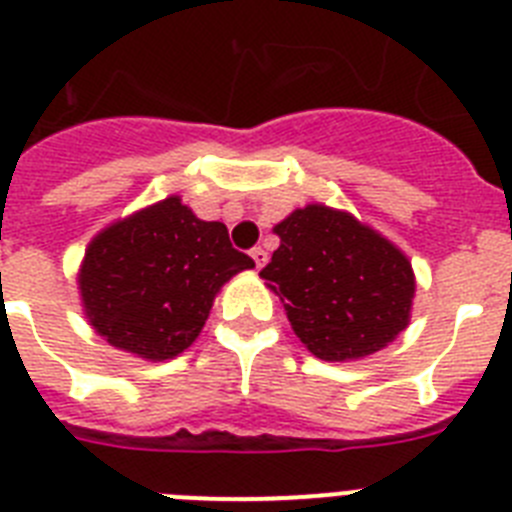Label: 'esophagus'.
I'll use <instances>...</instances> for the list:
<instances>
[{"instance_id":"obj_1","label":"esophagus","mask_w":512,"mask_h":512,"mask_svg":"<svg viewBox=\"0 0 512 512\" xmlns=\"http://www.w3.org/2000/svg\"><path fill=\"white\" fill-rule=\"evenodd\" d=\"M251 259H253V264H256V269H264L266 261H269V256H266L264 248H253Z\"/></svg>"}]
</instances>
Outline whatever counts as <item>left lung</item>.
Here are the masks:
<instances>
[{"label": "left lung", "instance_id": "8db88e82", "mask_svg": "<svg viewBox=\"0 0 512 512\" xmlns=\"http://www.w3.org/2000/svg\"><path fill=\"white\" fill-rule=\"evenodd\" d=\"M274 233L279 248L259 277L282 300L310 355L362 360L409 326L417 279L386 235L326 204L295 209Z\"/></svg>", "mask_w": 512, "mask_h": 512}]
</instances>
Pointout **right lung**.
Wrapping results in <instances>:
<instances>
[{
    "label": "right lung",
    "mask_w": 512,
    "mask_h": 512,
    "mask_svg": "<svg viewBox=\"0 0 512 512\" xmlns=\"http://www.w3.org/2000/svg\"><path fill=\"white\" fill-rule=\"evenodd\" d=\"M253 266L222 222L199 220L181 196H168L103 227L87 243L77 287L95 334L165 362L202 334L222 285Z\"/></svg>",
    "instance_id": "1"
}]
</instances>
